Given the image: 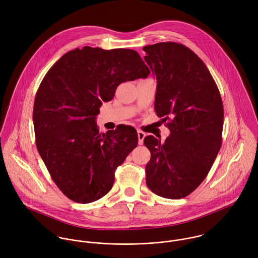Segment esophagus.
<instances>
[{
    "label": "esophagus",
    "instance_id": "34e87169",
    "mask_svg": "<svg viewBox=\"0 0 258 258\" xmlns=\"http://www.w3.org/2000/svg\"><path fill=\"white\" fill-rule=\"evenodd\" d=\"M137 133H138V143L140 144V145H142L143 144V141H144V138H145V136H146V134L143 132V131H141V130H138L137 131Z\"/></svg>",
    "mask_w": 258,
    "mask_h": 258
}]
</instances>
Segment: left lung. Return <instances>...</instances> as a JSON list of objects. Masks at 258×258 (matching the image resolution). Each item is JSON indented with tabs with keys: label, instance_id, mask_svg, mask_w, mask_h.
<instances>
[{
	"label": "left lung",
	"instance_id": "8db88e82",
	"mask_svg": "<svg viewBox=\"0 0 258 258\" xmlns=\"http://www.w3.org/2000/svg\"><path fill=\"white\" fill-rule=\"evenodd\" d=\"M144 57L157 79L155 110L171 134L150 135L146 184L156 195L179 200L208 176L221 147L223 105L220 90L204 61L184 44L146 45Z\"/></svg>",
	"mask_w": 258,
	"mask_h": 258
}]
</instances>
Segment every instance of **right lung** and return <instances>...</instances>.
Wrapping results in <instances>:
<instances>
[{
  "label": "right lung",
  "mask_w": 258,
  "mask_h": 258,
  "mask_svg": "<svg viewBox=\"0 0 258 258\" xmlns=\"http://www.w3.org/2000/svg\"><path fill=\"white\" fill-rule=\"evenodd\" d=\"M149 74L133 49L84 46L63 54L43 77L33 112L36 144L51 179L72 201L104 197L117 167L137 147L133 127L100 134L95 118L120 83Z\"/></svg>",
  "instance_id": "obj_1"
}]
</instances>
